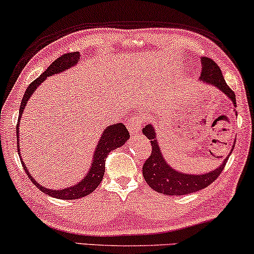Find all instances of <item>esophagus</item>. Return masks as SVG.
Here are the masks:
<instances>
[{"label": "esophagus", "mask_w": 254, "mask_h": 254, "mask_svg": "<svg viewBox=\"0 0 254 254\" xmlns=\"http://www.w3.org/2000/svg\"><path fill=\"white\" fill-rule=\"evenodd\" d=\"M143 126V119L140 117H133L128 124V128L131 134H139L141 131V128Z\"/></svg>", "instance_id": "34e87169"}]
</instances>
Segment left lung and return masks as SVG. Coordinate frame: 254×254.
Wrapping results in <instances>:
<instances>
[{
    "mask_svg": "<svg viewBox=\"0 0 254 254\" xmlns=\"http://www.w3.org/2000/svg\"><path fill=\"white\" fill-rule=\"evenodd\" d=\"M202 63V72H200L199 81L200 83L210 85L216 87L217 90L222 92L232 101L233 112H236V94L231 88L228 86L225 79L223 77L222 71L212 59L207 57L200 58ZM144 136L150 140L151 143V155L147 159L142 167V174L148 186L155 191L163 193L167 196H182L188 193L199 191L207 186H210L215 180L220 175L226 161L229 160L230 154L232 153L235 143L232 144V149L229 155L225 157L223 163L215 170L209 171L205 174H186L181 173L180 170L174 169L170 167L164 159L162 151H161L159 141L156 137V129L151 124H148L142 129Z\"/></svg>",
    "mask_w": 254,
    "mask_h": 254,
    "instance_id": "obj_1",
    "label": "left lung"
}]
</instances>
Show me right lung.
I'll return each mask as SVG.
<instances>
[{"instance_id":"right-lung-1","label":"right lung","mask_w":254,"mask_h":254,"mask_svg":"<svg viewBox=\"0 0 254 254\" xmlns=\"http://www.w3.org/2000/svg\"><path fill=\"white\" fill-rule=\"evenodd\" d=\"M79 61H80V54H79V52H70V54H65L64 56H62V57L56 59L50 66L48 67V70H45L44 73L41 74V77L32 81V83L28 86V88H26L24 97H23L21 101V106H19V117H18L17 127H16L17 150H18L19 156H21V154H19V151H21L19 150V120H21L23 112H24L26 104H28L29 100H30L31 95L35 93L36 88H37L43 81H45V79L48 77H50V75H54V74H58L61 73V72H64L68 70V68L75 66ZM128 139H129V133H128L127 128L124 124L119 123V124L111 125V126H107L104 129L103 133H101L100 139L98 141L93 157H92V163L90 164V168H88L86 175L79 181L78 183H75L71 187L63 188V189H48V188L42 187L41 184H38L37 181L31 176L30 171H29L24 162H23L22 157H21V162H22L23 168H24L25 173L28 174L29 179L31 180V182L34 183L42 192L59 199H78V198H81V197L90 195L91 192H93L94 190L97 189L99 184H100L101 181H103V177L105 174V161H106L107 155L112 150L124 146V144L127 142Z\"/></svg>"}]
</instances>
